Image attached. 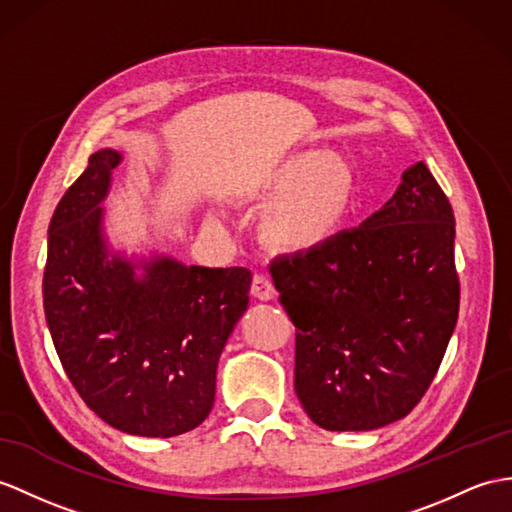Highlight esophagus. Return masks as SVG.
<instances>
[{"instance_id":"obj_1","label":"esophagus","mask_w":512,"mask_h":512,"mask_svg":"<svg viewBox=\"0 0 512 512\" xmlns=\"http://www.w3.org/2000/svg\"><path fill=\"white\" fill-rule=\"evenodd\" d=\"M252 295L260 302H269V299L276 297V286H273L271 278L265 276V273H256L252 280Z\"/></svg>"}]
</instances>
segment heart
<instances>
[{"mask_svg": "<svg viewBox=\"0 0 512 512\" xmlns=\"http://www.w3.org/2000/svg\"><path fill=\"white\" fill-rule=\"evenodd\" d=\"M356 195L354 165L328 149L284 158L254 191L267 206L263 234L284 252H313L330 243L350 219Z\"/></svg>", "mask_w": 512, "mask_h": 512, "instance_id": "heart-1", "label": "heart"}]
</instances>
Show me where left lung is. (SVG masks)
Returning <instances> with one entry per match:
<instances>
[{"label": "left lung", "instance_id": "obj_1", "mask_svg": "<svg viewBox=\"0 0 512 512\" xmlns=\"http://www.w3.org/2000/svg\"><path fill=\"white\" fill-rule=\"evenodd\" d=\"M454 236L450 199L417 162L358 228L273 260L297 328L295 393L319 428L376 430L419 404L458 319Z\"/></svg>", "mask_w": 512, "mask_h": 512}]
</instances>
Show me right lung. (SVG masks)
Masks as SVG:
<instances>
[{"instance_id":"1","label":"right lung","mask_w":512,"mask_h":512,"mask_svg":"<svg viewBox=\"0 0 512 512\" xmlns=\"http://www.w3.org/2000/svg\"><path fill=\"white\" fill-rule=\"evenodd\" d=\"M121 160L117 149H99L54 210L45 319L65 373L99 419L169 439L213 408L219 356L247 310L252 271L112 247L102 204Z\"/></svg>"}]
</instances>
